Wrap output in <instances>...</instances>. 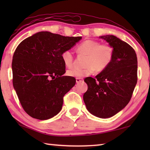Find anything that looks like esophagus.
<instances>
[{
    "mask_svg": "<svg viewBox=\"0 0 150 150\" xmlns=\"http://www.w3.org/2000/svg\"><path fill=\"white\" fill-rule=\"evenodd\" d=\"M83 78H76V83H79L81 82H83Z\"/></svg>",
    "mask_w": 150,
    "mask_h": 150,
    "instance_id": "esophagus-1",
    "label": "esophagus"
}]
</instances>
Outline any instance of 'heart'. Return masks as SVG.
I'll list each match as a JSON object with an SVG mask.
<instances>
[{
  "instance_id": "obj_1",
  "label": "heart",
  "mask_w": 150,
  "mask_h": 150,
  "mask_svg": "<svg viewBox=\"0 0 150 150\" xmlns=\"http://www.w3.org/2000/svg\"><path fill=\"white\" fill-rule=\"evenodd\" d=\"M77 51L80 54L87 55L83 69L73 68L68 70V76L75 78H82L88 76L95 71L97 73L105 71L111 64L114 57L113 47L108 44L93 40H87L78 45ZM62 58L66 67L73 65V54L71 50H65L62 53Z\"/></svg>"
}]
</instances>
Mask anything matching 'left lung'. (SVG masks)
<instances>
[{
    "mask_svg": "<svg viewBox=\"0 0 150 150\" xmlns=\"http://www.w3.org/2000/svg\"><path fill=\"white\" fill-rule=\"evenodd\" d=\"M114 50L111 64L96 76L87 77L83 95L88 111L97 117L110 118L130 102L138 81V60L135 51L126 42L113 35H102Z\"/></svg>",
    "mask_w": 150,
    "mask_h": 150,
    "instance_id": "8db88e82",
    "label": "left lung"
}]
</instances>
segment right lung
<instances>
[{"instance_id":"right-lung-1","label":"right lung","mask_w":150,"mask_h":150,"mask_svg":"<svg viewBox=\"0 0 150 150\" xmlns=\"http://www.w3.org/2000/svg\"><path fill=\"white\" fill-rule=\"evenodd\" d=\"M82 37L40 32L18 45L12 62V83L24 111L31 117L47 120L62 108L63 96L76 80L63 76L62 54Z\"/></svg>"}]
</instances>
